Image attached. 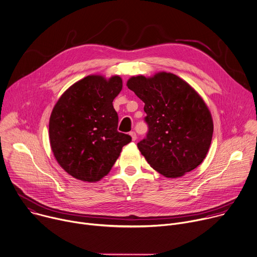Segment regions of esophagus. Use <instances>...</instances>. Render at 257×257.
I'll return each instance as SVG.
<instances>
[{
    "label": "esophagus",
    "instance_id": "1",
    "mask_svg": "<svg viewBox=\"0 0 257 257\" xmlns=\"http://www.w3.org/2000/svg\"><path fill=\"white\" fill-rule=\"evenodd\" d=\"M129 134H130V136H131V138H132L133 141H135V140L137 139V135H136V133H135L134 131H131Z\"/></svg>",
    "mask_w": 257,
    "mask_h": 257
}]
</instances>
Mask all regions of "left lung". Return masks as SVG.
Segmentation results:
<instances>
[{"mask_svg":"<svg viewBox=\"0 0 257 257\" xmlns=\"http://www.w3.org/2000/svg\"><path fill=\"white\" fill-rule=\"evenodd\" d=\"M127 87L142 100L148 126L138 149L152 168L179 178L205 159L213 136V120L203 99L174 73L133 76Z\"/></svg>","mask_w":257,"mask_h":257,"instance_id":"left-lung-1","label":"left lung"}]
</instances>
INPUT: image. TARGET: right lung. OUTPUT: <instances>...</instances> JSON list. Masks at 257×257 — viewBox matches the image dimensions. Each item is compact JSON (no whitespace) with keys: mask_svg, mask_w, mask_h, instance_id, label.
Listing matches in <instances>:
<instances>
[{"mask_svg":"<svg viewBox=\"0 0 257 257\" xmlns=\"http://www.w3.org/2000/svg\"><path fill=\"white\" fill-rule=\"evenodd\" d=\"M122 90L120 76L109 80L89 75L64 92L49 120L54 157L71 177L98 182L111 170L122 147L131 142L118 128L114 99Z\"/></svg>","mask_w":257,"mask_h":257,"instance_id":"1","label":"right lung"}]
</instances>
